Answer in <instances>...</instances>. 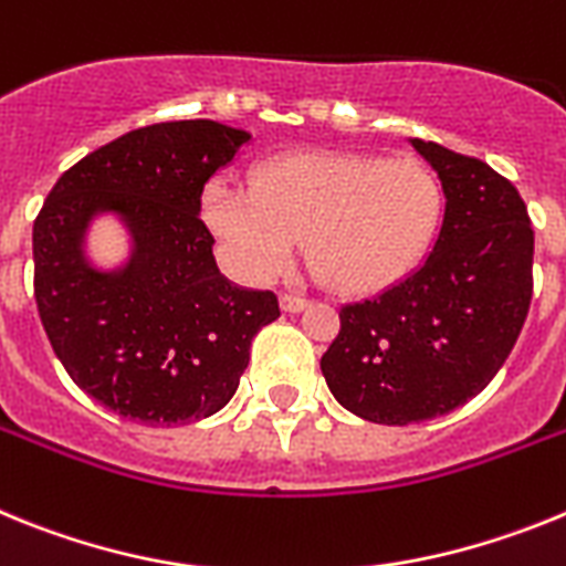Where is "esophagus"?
Masks as SVG:
<instances>
[{
    "label": "esophagus",
    "instance_id": "esophagus-1",
    "mask_svg": "<svg viewBox=\"0 0 566 566\" xmlns=\"http://www.w3.org/2000/svg\"><path fill=\"white\" fill-rule=\"evenodd\" d=\"M279 302H282L284 313H298L307 307V298L296 296V293H282V298H279Z\"/></svg>",
    "mask_w": 566,
    "mask_h": 566
}]
</instances>
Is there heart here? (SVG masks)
<instances>
[{"label": "heart", "mask_w": 566, "mask_h": 566, "mask_svg": "<svg viewBox=\"0 0 566 566\" xmlns=\"http://www.w3.org/2000/svg\"><path fill=\"white\" fill-rule=\"evenodd\" d=\"M444 193L421 159L296 154L268 161L248 188L213 181L205 219L250 282L279 276L307 244L331 287L367 293L401 279L439 233Z\"/></svg>", "instance_id": "heart-1"}]
</instances>
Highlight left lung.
Returning <instances> with one entry per match:
<instances>
[{"instance_id":"8db88e82","label":"left lung","mask_w":566,"mask_h":566,"mask_svg":"<svg viewBox=\"0 0 566 566\" xmlns=\"http://www.w3.org/2000/svg\"><path fill=\"white\" fill-rule=\"evenodd\" d=\"M444 188V222L419 270L344 304L322 356L342 407L410 424L479 396L507 361L533 298V224L513 181L488 161L412 139Z\"/></svg>"}]
</instances>
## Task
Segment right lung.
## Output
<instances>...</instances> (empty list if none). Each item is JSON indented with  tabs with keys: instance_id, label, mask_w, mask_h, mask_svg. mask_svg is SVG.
Segmentation results:
<instances>
[{
	"instance_id": "right-lung-1",
	"label": "right lung",
	"mask_w": 566,
	"mask_h": 566,
	"mask_svg": "<svg viewBox=\"0 0 566 566\" xmlns=\"http://www.w3.org/2000/svg\"><path fill=\"white\" fill-rule=\"evenodd\" d=\"M248 142L210 119L130 130L59 176L33 222V296L53 353L125 419L174 427L219 412L253 336L282 316L276 293L219 273L199 216L208 179ZM96 212L119 214L135 239L122 271H96L81 250Z\"/></svg>"
}]
</instances>
